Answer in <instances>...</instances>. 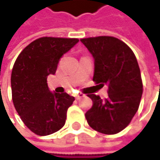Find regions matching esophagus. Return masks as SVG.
Listing matches in <instances>:
<instances>
[{
	"label": "esophagus",
	"mask_w": 160,
	"mask_h": 160,
	"mask_svg": "<svg viewBox=\"0 0 160 160\" xmlns=\"http://www.w3.org/2000/svg\"><path fill=\"white\" fill-rule=\"evenodd\" d=\"M84 96H85V95H84L83 93H78V94L75 95V97H76L77 100H80V98H82V97H84Z\"/></svg>",
	"instance_id": "esophagus-1"
}]
</instances>
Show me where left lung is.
Segmentation results:
<instances>
[{"instance_id": "8db88e82", "label": "left lung", "mask_w": 160, "mask_h": 160, "mask_svg": "<svg viewBox=\"0 0 160 160\" xmlns=\"http://www.w3.org/2000/svg\"><path fill=\"white\" fill-rule=\"evenodd\" d=\"M94 59L93 79L108 86V97L102 100L88 96L93 105L86 112L88 124L105 134H115L125 129L138 110L143 83L137 59L131 48L120 40L100 36L81 39Z\"/></svg>"}]
</instances>
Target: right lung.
Listing matches in <instances>:
<instances>
[{"instance_id": "right-lung-1", "label": "right lung", "mask_w": 160, "mask_h": 160, "mask_svg": "<svg viewBox=\"0 0 160 160\" xmlns=\"http://www.w3.org/2000/svg\"><path fill=\"white\" fill-rule=\"evenodd\" d=\"M79 42L78 39L42 37L28 44L16 58L11 75L13 103L25 125L46 136L66 122L75 98L50 91L47 77L54 75L59 59Z\"/></svg>"}]
</instances>
